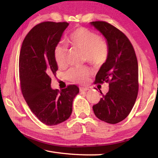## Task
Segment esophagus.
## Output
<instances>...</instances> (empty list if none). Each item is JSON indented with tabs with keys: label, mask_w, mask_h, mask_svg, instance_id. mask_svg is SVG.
Returning <instances> with one entry per match:
<instances>
[{
	"label": "esophagus",
	"mask_w": 158,
	"mask_h": 158,
	"mask_svg": "<svg viewBox=\"0 0 158 158\" xmlns=\"http://www.w3.org/2000/svg\"><path fill=\"white\" fill-rule=\"evenodd\" d=\"M89 90V89H88V88H84V87H80L79 88V90H80V92H85V91H86V90Z\"/></svg>",
	"instance_id": "esophagus-1"
}]
</instances>
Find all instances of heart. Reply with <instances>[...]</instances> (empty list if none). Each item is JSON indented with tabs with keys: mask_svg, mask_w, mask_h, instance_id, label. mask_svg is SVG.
<instances>
[{
	"mask_svg": "<svg viewBox=\"0 0 158 158\" xmlns=\"http://www.w3.org/2000/svg\"><path fill=\"white\" fill-rule=\"evenodd\" d=\"M68 42L74 47L84 52V57L95 66H101L107 60L109 45L107 42L98 33L86 28L80 27L71 32L68 37ZM68 48L65 44L58 43L53 51V58L59 67L65 65ZM90 69L88 67L73 68L67 72L66 76L71 81L83 83L90 75Z\"/></svg>",
	"mask_w": 158,
	"mask_h": 158,
	"instance_id": "b5f03b06",
	"label": "heart"
}]
</instances>
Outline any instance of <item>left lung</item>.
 Listing matches in <instances>:
<instances>
[{"mask_svg": "<svg viewBox=\"0 0 158 158\" xmlns=\"http://www.w3.org/2000/svg\"><path fill=\"white\" fill-rule=\"evenodd\" d=\"M105 37L109 56L95 76L97 84L109 83V91L93 106L99 119L116 124L126 118L132 110L139 90L138 62L134 47L127 37L106 21L90 22Z\"/></svg>", "mask_w": 158, "mask_h": 158, "instance_id": "left-lung-1", "label": "left lung"}]
</instances>
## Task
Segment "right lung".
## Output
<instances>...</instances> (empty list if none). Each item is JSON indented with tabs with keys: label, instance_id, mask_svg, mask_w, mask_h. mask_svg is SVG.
<instances>
[{
	"label": "right lung",
	"instance_id": "obj_1",
	"mask_svg": "<svg viewBox=\"0 0 158 158\" xmlns=\"http://www.w3.org/2000/svg\"><path fill=\"white\" fill-rule=\"evenodd\" d=\"M68 25L65 21L39 23L26 35L20 51L21 93L31 111L47 125L59 124L69 118L73 100L79 92L74 84L60 91L51 88L52 77L58 70L53 51Z\"/></svg>",
	"mask_w": 158,
	"mask_h": 158
}]
</instances>
